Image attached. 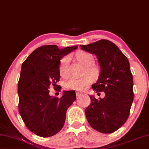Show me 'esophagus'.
<instances>
[{"instance_id": "34e87169", "label": "esophagus", "mask_w": 149, "mask_h": 149, "mask_svg": "<svg viewBox=\"0 0 149 149\" xmlns=\"http://www.w3.org/2000/svg\"><path fill=\"white\" fill-rule=\"evenodd\" d=\"M75 93H76V95L78 97V96H79V95H82V93H81V92H79V91H75Z\"/></svg>"}]
</instances>
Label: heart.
<instances>
[{"label": "heart", "mask_w": 149, "mask_h": 149, "mask_svg": "<svg viewBox=\"0 0 149 149\" xmlns=\"http://www.w3.org/2000/svg\"><path fill=\"white\" fill-rule=\"evenodd\" d=\"M76 58L79 62L86 65V70L85 74H90L95 75L97 74V68L95 66L91 65L93 62V56L91 54L86 52H79L76 54ZM70 62V57L69 56H65L62 58L60 61V73L62 76L66 77L69 75V66ZM93 81L91 75L86 74L81 77H72L64 84V87L67 89H72L76 91H84L88 87Z\"/></svg>", "instance_id": "heart-1"}]
</instances>
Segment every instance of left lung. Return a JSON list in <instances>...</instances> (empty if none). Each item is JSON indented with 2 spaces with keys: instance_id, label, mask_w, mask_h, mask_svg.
<instances>
[{
  "instance_id": "obj_1",
  "label": "left lung",
  "mask_w": 149,
  "mask_h": 149,
  "mask_svg": "<svg viewBox=\"0 0 149 149\" xmlns=\"http://www.w3.org/2000/svg\"><path fill=\"white\" fill-rule=\"evenodd\" d=\"M80 46L97 56L100 73L92 88L97 95L102 91L105 93L104 98L100 100L90 96V105L85 109L87 121L99 132L113 133L126 122L133 101V79L129 60L107 40Z\"/></svg>"
}]
</instances>
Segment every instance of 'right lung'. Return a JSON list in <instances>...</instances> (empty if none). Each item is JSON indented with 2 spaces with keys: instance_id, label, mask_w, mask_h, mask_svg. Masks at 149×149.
<instances>
[{
  "instance_id": "add662e5",
  "label": "right lung",
  "mask_w": 149,
  "mask_h": 149,
  "mask_svg": "<svg viewBox=\"0 0 149 149\" xmlns=\"http://www.w3.org/2000/svg\"><path fill=\"white\" fill-rule=\"evenodd\" d=\"M77 48L44 45L22 63L18 84V110L25 125L38 136L49 137L58 133L64 125L68 108L76 100L74 90L64 91L58 98L49 95V88L54 86L60 90L56 85L60 79V60Z\"/></svg>"
}]
</instances>
